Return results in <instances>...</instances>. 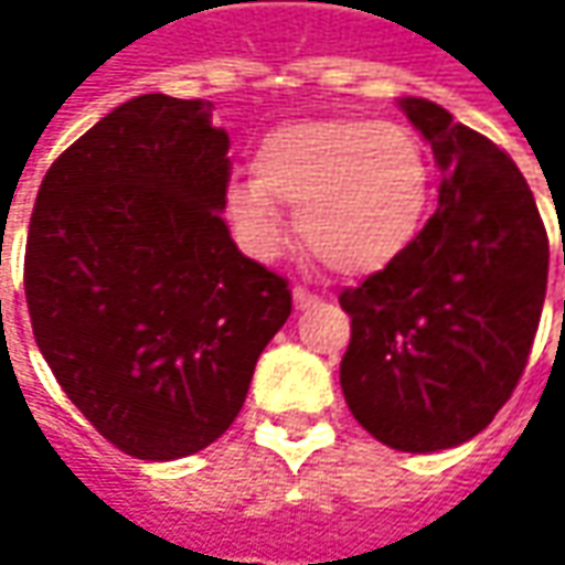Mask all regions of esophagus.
Returning a JSON list of instances; mask_svg holds the SVG:
<instances>
[{
    "label": "esophagus",
    "instance_id": "34e87169",
    "mask_svg": "<svg viewBox=\"0 0 565 565\" xmlns=\"http://www.w3.org/2000/svg\"><path fill=\"white\" fill-rule=\"evenodd\" d=\"M292 298H295V308H298V311L311 308V305H315V301H317V295H311V292H308V289H301V286H295Z\"/></svg>",
    "mask_w": 565,
    "mask_h": 565
}]
</instances>
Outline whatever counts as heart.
<instances>
[{
  "mask_svg": "<svg viewBox=\"0 0 565 565\" xmlns=\"http://www.w3.org/2000/svg\"><path fill=\"white\" fill-rule=\"evenodd\" d=\"M279 204L298 206V235L330 270L377 273L422 232L430 166L399 125L282 121L254 143L250 179L226 191L228 223L254 257H273L286 242Z\"/></svg>",
  "mask_w": 565,
  "mask_h": 565,
  "instance_id": "b5f03b06",
  "label": "heart"
}]
</instances>
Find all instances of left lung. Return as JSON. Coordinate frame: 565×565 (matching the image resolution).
Returning a JSON list of instances; mask_svg holds the SVG:
<instances>
[{
  "label": "left lung",
  "instance_id": "left-lung-1",
  "mask_svg": "<svg viewBox=\"0 0 565 565\" xmlns=\"http://www.w3.org/2000/svg\"><path fill=\"white\" fill-rule=\"evenodd\" d=\"M399 106L440 169L437 213L402 257L339 295L352 317L339 383L380 444L437 452L481 434L512 396L537 333L551 248L507 150L430 99Z\"/></svg>",
  "mask_w": 565,
  "mask_h": 565
}]
</instances>
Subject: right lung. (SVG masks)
<instances>
[{
    "mask_svg": "<svg viewBox=\"0 0 565 565\" xmlns=\"http://www.w3.org/2000/svg\"><path fill=\"white\" fill-rule=\"evenodd\" d=\"M213 103L143 94L46 172L24 254L33 339L121 452L169 462L223 437L292 315L282 276L228 235Z\"/></svg>",
    "mask_w": 565,
    "mask_h": 565,
    "instance_id": "1",
    "label": "right lung"
}]
</instances>
